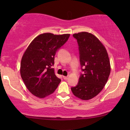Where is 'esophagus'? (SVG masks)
I'll return each mask as SVG.
<instances>
[{
	"instance_id": "esophagus-1",
	"label": "esophagus",
	"mask_w": 130,
	"mask_h": 130,
	"mask_svg": "<svg viewBox=\"0 0 130 130\" xmlns=\"http://www.w3.org/2000/svg\"><path fill=\"white\" fill-rule=\"evenodd\" d=\"M63 77L64 79H65V80L68 79V76H63Z\"/></svg>"
}]
</instances>
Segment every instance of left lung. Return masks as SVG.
<instances>
[{"label": "left lung", "instance_id": "obj_1", "mask_svg": "<svg viewBox=\"0 0 130 130\" xmlns=\"http://www.w3.org/2000/svg\"><path fill=\"white\" fill-rule=\"evenodd\" d=\"M79 45L80 65L84 72L76 87L71 88L74 96L83 100L96 96L108 81L111 64L106 49L99 39L91 33L74 34Z\"/></svg>", "mask_w": 130, "mask_h": 130}]
</instances>
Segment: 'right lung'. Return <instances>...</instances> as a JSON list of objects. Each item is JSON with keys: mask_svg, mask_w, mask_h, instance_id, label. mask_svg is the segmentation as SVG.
<instances>
[{"mask_svg": "<svg viewBox=\"0 0 130 130\" xmlns=\"http://www.w3.org/2000/svg\"><path fill=\"white\" fill-rule=\"evenodd\" d=\"M70 34L44 33L35 37L22 57L20 73L27 89L32 95L44 98L53 93L61 80L54 68L56 51L63 46Z\"/></svg>", "mask_w": 130, "mask_h": 130, "instance_id": "obj_1", "label": "right lung"}]
</instances>
